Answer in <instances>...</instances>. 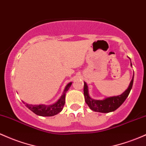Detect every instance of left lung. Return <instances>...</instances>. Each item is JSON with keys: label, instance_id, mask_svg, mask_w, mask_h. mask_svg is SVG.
Segmentation results:
<instances>
[{"label": "left lung", "instance_id": "obj_1", "mask_svg": "<svg viewBox=\"0 0 146 146\" xmlns=\"http://www.w3.org/2000/svg\"><path fill=\"white\" fill-rule=\"evenodd\" d=\"M130 64L132 66V63ZM133 81H134V76L132 77V79L129 83L128 88L122 94L116 96L105 98L103 100H94V99L91 98L89 96L87 84L85 82H84V96L86 103L87 104L89 108L94 111L101 112V113H109V112L115 111L122 105L127 98L132 88Z\"/></svg>", "mask_w": 146, "mask_h": 146}]
</instances>
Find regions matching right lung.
Returning a JSON list of instances; mask_svg holds the SVG:
<instances>
[{"mask_svg":"<svg viewBox=\"0 0 146 146\" xmlns=\"http://www.w3.org/2000/svg\"><path fill=\"white\" fill-rule=\"evenodd\" d=\"M71 84L72 82H70L65 86L62 96L60 98V99L55 103L52 104V105H43V104H41V105H30V104L25 103L23 101V102L24 104H25V106L28 107L29 110L34 112L35 114L39 115V116H55V115L60 113V111H62V110H63L64 105L65 104L66 94L68 89L70 87Z\"/></svg>","mask_w":146,"mask_h":146,"instance_id":"add662e5","label":"right lung"}]
</instances>
